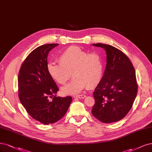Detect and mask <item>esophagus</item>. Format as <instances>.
<instances>
[{
  "label": "esophagus",
  "mask_w": 152,
  "mask_h": 152,
  "mask_svg": "<svg viewBox=\"0 0 152 152\" xmlns=\"http://www.w3.org/2000/svg\"><path fill=\"white\" fill-rule=\"evenodd\" d=\"M86 97V95H83V94H82V95H79V96H75V97H77V98H78V99H83L85 98Z\"/></svg>",
  "instance_id": "esophagus-1"
}]
</instances>
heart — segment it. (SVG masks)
Masks as SVG:
<instances>
[{"mask_svg": "<svg viewBox=\"0 0 152 152\" xmlns=\"http://www.w3.org/2000/svg\"><path fill=\"white\" fill-rule=\"evenodd\" d=\"M60 63L50 62L47 70L51 77L60 85H64L72 76V80L62 88V92L69 95L80 94L87 87L97 86L102 80L104 64L102 56L72 46L62 52Z\"/></svg>", "mask_w": 152, "mask_h": 152, "instance_id": "1", "label": "heart"}]
</instances>
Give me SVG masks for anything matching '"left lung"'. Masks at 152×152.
Instances as JSON below:
<instances>
[{
    "label": "left lung",
    "mask_w": 152,
    "mask_h": 152,
    "mask_svg": "<svg viewBox=\"0 0 152 152\" xmlns=\"http://www.w3.org/2000/svg\"><path fill=\"white\" fill-rule=\"evenodd\" d=\"M93 45L105 50L107 64L102 80L93 93L95 104L92 113L102 123L116 122L126 116L137 96L135 70L121 50L106 44Z\"/></svg>",
    "instance_id": "1"
}]
</instances>
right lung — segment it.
<instances>
[{
  "label": "right lung",
  "mask_w": 152,
  "mask_h": 152,
  "mask_svg": "<svg viewBox=\"0 0 152 152\" xmlns=\"http://www.w3.org/2000/svg\"><path fill=\"white\" fill-rule=\"evenodd\" d=\"M58 44L41 45L31 51L18 75L19 100L30 116L44 124L55 123L65 116L72 97H56L59 88L47 70L49 52Z\"/></svg>",
  "instance_id": "1"
}]
</instances>
